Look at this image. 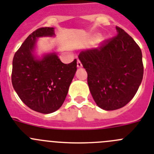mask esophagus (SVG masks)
Returning <instances> with one entry per match:
<instances>
[{
	"instance_id": "1",
	"label": "esophagus",
	"mask_w": 154,
	"mask_h": 154,
	"mask_svg": "<svg viewBox=\"0 0 154 154\" xmlns=\"http://www.w3.org/2000/svg\"><path fill=\"white\" fill-rule=\"evenodd\" d=\"M77 67H79V68L82 67V62H80L79 59H78V60H77Z\"/></svg>"
}]
</instances>
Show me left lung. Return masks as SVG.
I'll return each mask as SVG.
<instances>
[{
    "instance_id": "1",
    "label": "left lung",
    "mask_w": 154,
    "mask_h": 154,
    "mask_svg": "<svg viewBox=\"0 0 154 154\" xmlns=\"http://www.w3.org/2000/svg\"><path fill=\"white\" fill-rule=\"evenodd\" d=\"M105 40L97 48L80 52L94 101L105 110L125 106L134 97L143 75L140 48L126 31Z\"/></svg>"
}]
</instances>
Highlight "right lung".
<instances>
[{
    "label": "right lung",
    "instance_id": "1",
    "mask_svg": "<svg viewBox=\"0 0 154 154\" xmlns=\"http://www.w3.org/2000/svg\"><path fill=\"white\" fill-rule=\"evenodd\" d=\"M54 35L53 28L35 30L16 51L12 64V85L19 98L30 109L45 114L62 106L77 70L76 59L64 64L55 53L42 60L33 56L37 38Z\"/></svg>",
    "mask_w": 154,
    "mask_h": 154
}]
</instances>
